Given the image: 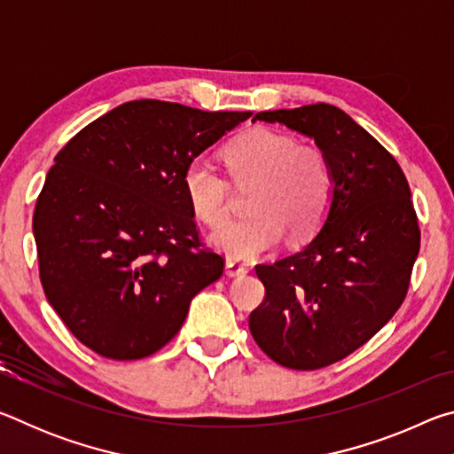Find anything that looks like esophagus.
<instances>
[{"mask_svg": "<svg viewBox=\"0 0 454 454\" xmlns=\"http://www.w3.org/2000/svg\"><path fill=\"white\" fill-rule=\"evenodd\" d=\"M246 272H248V268H246L244 264L232 262V260H228V262H226V274L228 276H244Z\"/></svg>", "mask_w": 454, "mask_h": 454, "instance_id": "34e87169", "label": "esophagus"}]
</instances>
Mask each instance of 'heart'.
Returning <instances> with one entry per match:
<instances>
[{
    "label": "heart",
    "mask_w": 454,
    "mask_h": 454,
    "mask_svg": "<svg viewBox=\"0 0 454 454\" xmlns=\"http://www.w3.org/2000/svg\"><path fill=\"white\" fill-rule=\"evenodd\" d=\"M226 170L238 186L252 190L250 218L230 222L210 244L234 262H250L272 250L284 230L306 240L322 226L334 196V170L317 145L270 128H252L222 150ZM184 194L198 220L220 226L230 216V186L206 160H192L182 176Z\"/></svg>",
    "instance_id": "1"
}]
</instances>
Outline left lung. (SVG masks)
I'll return each instance as SVG.
<instances>
[{
	"mask_svg": "<svg viewBox=\"0 0 454 454\" xmlns=\"http://www.w3.org/2000/svg\"><path fill=\"white\" fill-rule=\"evenodd\" d=\"M312 137L334 170L318 234L286 258L258 264L264 302L248 326L274 363L294 371L334 364L401 309L420 248L411 188L387 148L330 104L258 112Z\"/></svg>",
	"mask_w": 454,
	"mask_h": 454,
	"instance_id": "obj_1",
	"label": "left lung"
}]
</instances>
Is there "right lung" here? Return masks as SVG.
<instances>
[{"instance_id": "obj_1", "label": "right lung", "mask_w": 454, "mask_h": 454, "mask_svg": "<svg viewBox=\"0 0 454 454\" xmlns=\"http://www.w3.org/2000/svg\"><path fill=\"white\" fill-rule=\"evenodd\" d=\"M250 112L134 99L58 152L34 236L45 298L82 344L137 360L178 334L224 258L200 240L182 176Z\"/></svg>"}]
</instances>
